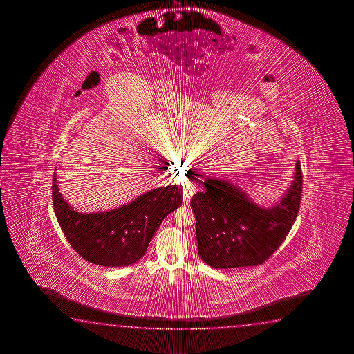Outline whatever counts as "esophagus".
Listing matches in <instances>:
<instances>
[{
	"mask_svg": "<svg viewBox=\"0 0 354 354\" xmlns=\"http://www.w3.org/2000/svg\"><path fill=\"white\" fill-rule=\"evenodd\" d=\"M196 192V185L192 183V181H186V184L184 185V192H183V196H184V202L186 203H189L191 200V197L194 196V194Z\"/></svg>",
	"mask_w": 354,
	"mask_h": 354,
	"instance_id": "esophagus-1",
	"label": "esophagus"
}]
</instances>
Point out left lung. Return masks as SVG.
<instances>
[{
	"mask_svg": "<svg viewBox=\"0 0 354 354\" xmlns=\"http://www.w3.org/2000/svg\"><path fill=\"white\" fill-rule=\"evenodd\" d=\"M197 181L205 189L191 198L197 247L201 259L212 268L261 266L280 247L297 218L303 183L299 160L290 189L268 208L226 180Z\"/></svg>",
	"mask_w": 354,
	"mask_h": 354,
	"instance_id": "1",
	"label": "left lung"
}]
</instances>
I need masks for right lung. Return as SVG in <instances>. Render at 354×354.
<instances>
[{
  "mask_svg": "<svg viewBox=\"0 0 354 354\" xmlns=\"http://www.w3.org/2000/svg\"><path fill=\"white\" fill-rule=\"evenodd\" d=\"M159 162L167 164L163 159ZM181 185L165 186L117 209L86 214L68 205L56 175L52 179L53 208L63 234L79 256L101 267H128L144 257L164 218L181 205Z\"/></svg>",
  "mask_w": 354,
  "mask_h": 354,
  "instance_id": "add662e5",
  "label": "right lung"
}]
</instances>
